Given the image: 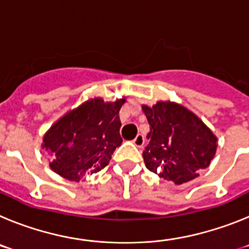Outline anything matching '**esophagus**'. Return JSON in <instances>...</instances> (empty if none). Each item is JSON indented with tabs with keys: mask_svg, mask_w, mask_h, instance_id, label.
<instances>
[{
	"mask_svg": "<svg viewBox=\"0 0 249 249\" xmlns=\"http://www.w3.org/2000/svg\"><path fill=\"white\" fill-rule=\"evenodd\" d=\"M132 142H133V144H135L136 147H142L144 144V138H143V136L142 135H140V133H138L137 136H136L135 138H133V141H132Z\"/></svg>",
	"mask_w": 249,
	"mask_h": 249,
	"instance_id": "34e87169",
	"label": "esophagus"
}]
</instances>
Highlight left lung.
<instances>
[{
    "label": "left lung",
    "instance_id": "8db88e82",
    "mask_svg": "<svg viewBox=\"0 0 249 249\" xmlns=\"http://www.w3.org/2000/svg\"><path fill=\"white\" fill-rule=\"evenodd\" d=\"M142 109L149 123V143L143 152L147 169L182 184L210 166L217 138L195 113L172 102H157Z\"/></svg>",
    "mask_w": 249,
    "mask_h": 249
}]
</instances>
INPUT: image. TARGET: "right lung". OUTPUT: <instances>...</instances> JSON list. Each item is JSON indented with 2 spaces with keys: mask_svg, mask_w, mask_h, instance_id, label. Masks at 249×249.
<instances>
[{
  "mask_svg": "<svg viewBox=\"0 0 249 249\" xmlns=\"http://www.w3.org/2000/svg\"><path fill=\"white\" fill-rule=\"evenodd\" d=\"M123 103L94 98L57 121L43 138L42 147L53 157L51 168L70 181L105 168L122 143L118 112Z\"/></svg>",
  "mask_w": 249,
  "mask_h": 249,
  "instance_id": "1",
  "label": "right lung"
}]
</instances>
